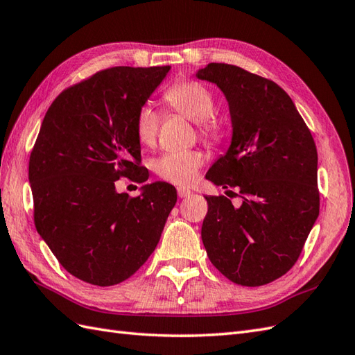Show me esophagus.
<instances>
[{"label":"esophagus","instance_id":"esophagus-1","mask_svg":"<svg viewBox=\"0 0 355 355\" xmlns=\"http://www.w3.org/2000/svg\"><path fill=\"white\" fill-rule=\"evenodd\" d=\"M177 193H178V198L183 199V198H187V196H190V193H192V192H190L189 189H184V187H178V189H177Z\"/></svg>","mask_w":355,"mask_h":355}]
</instances>
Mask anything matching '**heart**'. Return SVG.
<instances>
[{"mask_svg": "<svg viewBox=\"0 0 355 355\" xmlns=\"http://www.w3.org/2000/svg\"><path fill=\"white\" fill-rule=\"evenodd\" d=\"M163 100L174 112L187 116L198 125V132L211 144H220L226 138V127L222 118L214 115L216 97L198 80H180L171 85ZM162 116L150 103L139 107L135 118V133L144 147H153L157 141ZM204 165V156L196 150L165 153L154 162V172L172 184L186 186L195 180Z\"/></svg>", "mask_w": 355, "mask_h": 355, "instance_id": "b5f03b06", "label": "heart"}]
</instances>
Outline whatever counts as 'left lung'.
Instances as JSON below:
<instances>
[{"instance_id": "1", "label": "left lung", "mask_w": 355, "mask_h": 355, "mask_svg": "<svg viewBox=\"0 0 355 355\" xmlns=\"http://www.w3.org/2000/svg\"><path fill=\"white\" fill-rule=\"evenodd\" d=\"M196 76L223 91L232 121L231 147L205 177L237 187L243 199L235 208L223 195L205 196L207 255L234 284L267 285L293 268L320 214L315 141L272 80L225 62H210Z\"/></svg>"}]
</instances>
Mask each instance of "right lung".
<instances>
[{
  "label": "right lung",
  "mask_w": 355,
  "mask_h": 355,
  "mask_svg": "<svg viewBox=\"0 0 355 355\" xmlns=\"http://www.w3.org/2000/svg\"><path fill=\"white\" fill-rule=\"evenodd\" d=\"M169 69L100 70L62 91L43 118L28 168L34 225L60 264L87 284L133 276L177 202L175 189L160 181L136 198L115 190L123 177L148 180L135 118Z\"/></svg>",
  "instance_id": "right-lung-1"
}]
</instances>
